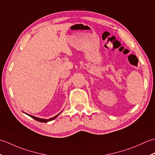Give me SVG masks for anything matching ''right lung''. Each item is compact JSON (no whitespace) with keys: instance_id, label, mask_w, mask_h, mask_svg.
Wrapping results in <instances>:
<instances>
[{"instance_id":"add662e5","label":"right lung","mask_w":155,"mask_h":155,"mask_svg":"<svg viewBox=\"0 0 155 155\" xmlns=\"http://www.w3.org/2000/svg\"><path fill=\"white\" fill-rule=\"evenodd\" d=\"M60 114V113H59ZM59 114H57V115H56L55 117H52V118H49V119H42V118H37V117H34V116H32V115H29V114H28V116H30L31 118H34L35 120H37V121H39V122H41V123H47V122H48V121H51V120H52L53 119H54L55 118H57L58 115H59Z\"/></svg>"}]
</instances>
